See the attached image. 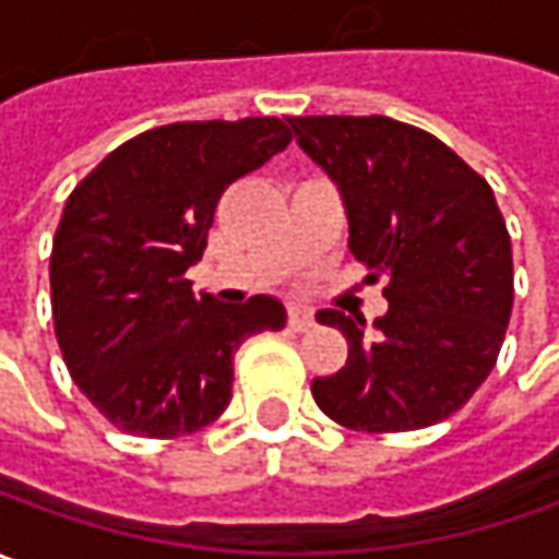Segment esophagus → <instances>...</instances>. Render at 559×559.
<instances>
[{"label": "esophagus", "mask_w": 559, "mask_h": 559, "mask_svg": "<svg viewBox=\"0 0 559 559\" xmlns=\"http://www.w3.org/2000/svg\"><path fill=\"white\" fill-rule=\"evenodd\" d=\"M287 324H290V331H309L312 324H316V316H312V309H306V306H290V312H287Z\"/></svg>", "instance_id": "1"}]
</instances>
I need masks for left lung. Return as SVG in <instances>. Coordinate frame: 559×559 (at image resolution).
<instances>
[{
    "mask_svg": "<svg viewBox=\"0 0 559 559\" xmlns=\"http://www.w3.org/2000/svg\"><path fill=\"white\" fill-rule=\"evenodd\" d=\"M299 151L337 185L349 253L386 281L390 309H321L349 358L316 377L318 408L349 430L445 420L495 368L513 309V257L486 179L424 129L390 117H287Z\"/></svg>",
    "mask_w": 559,
    "mask_h": 559,
    "instance_id": "8db88e82",
    "label": "left lung"
}]
</instances>
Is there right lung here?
<instances>
[{
  "instance_id": "right-lung-1",
  "label": "right lung",
  "mask_w": 559,
  "mask_h": 559,
  "mask_svg": "<svg viewBox=\"0 0 559 559\" xmlns=\"http://www.w3.org/2000/svg\"><path fill=\"white\" fill-rule=\"evenodd\" d=\"M290 145L275 117L169 123L110 151L73 188L51 243V316L70 377L114 427L173 439L231 402L243 340L281 331L278 297L191 294L222 191Z\"/></svg>"
}]
</instances>
